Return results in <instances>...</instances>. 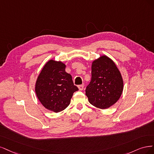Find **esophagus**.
Returning <instances> with one entry per match:
<instances>
[{
    "label": "esophagus",
    "instance_id": "esophagus-1",
    "mask_svg": "<svg viewBox=\"0 0 154 154\" xmlns=\"http://www.w3.org/2000/svg\"><path fill=\"white\" fill-rule=\"evenodd\" d=\"M84 84H81V85H79L78 86V88H79V90H81V91H82L83 89H84Z\"/></svg>",
    "mask_w": 154,
    "mask_h": 154
}]
</instances>
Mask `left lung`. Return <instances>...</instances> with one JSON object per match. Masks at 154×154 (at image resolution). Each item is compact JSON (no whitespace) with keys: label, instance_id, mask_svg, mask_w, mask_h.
I'll use <instances>...</instances> for the list:
<instances>
[{"label":"left lung","instance_id":"obj_1","mask_svg":"<svg viewBox=\"0 0 154 154\" xmlns=\"http://www.w3.org/2000/svg\"><path fill=\"white\" fill-rule=\"evenodd\" d=\"M123 81L120 72L111 59L102 56L92 63L91 80L86 89L90 103L105 109L120 98Z\"/></svg>","mask_w":154,"mask_h":154}]
</instances>
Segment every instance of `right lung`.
<instances>
[{"mask_svg": "<svg viewBox=\"0 0 154 154\" xmlns=\"http://www.w3.org/2000/svg\"><path fill=\"white\" fill-rule=\"evenodd\" d=\"M65 64L49 60L38 77L35 92L39 102L47 109L58 112L69 106L78 88L70 74L65 72Z\"/></svg>", "mask_w": 154, "mask_h": 154, "instance_id": "right-lung-1", "label": "right lung"}]
</instances>
